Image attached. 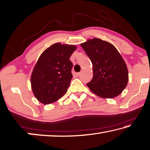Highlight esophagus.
<instances>
[{
    "mask_svg": "<svg viewBox=\"0 0 150 150\" xmlns=\"http://www.w3.org/2000/svg\"><path fill=\"white\" fill-rule=\"evenodd\" d=\"M81 74H82V73H81V72L77 73V77H80V76L81 75Z\"/></svg>",
    "mask_w": 150,
    "mask_h": 150,
    "instance_id": "esophagus-1",
    "label": "esophagus"
}]
</instances>
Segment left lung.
Instances as JSON below:
<instances>
[{"label": "left lung", "mask_w": 150, "mask_h": 150, "mask_svg": "<svg viewBox=\"0 0 150 150\" xmlns=\"http://www.w3.org/2000/svg\"><path fill=\"white\" fill-rule=\"evenodd\" d=\"M92 62L93 77L87 87L103 98H115L128 81L126 65L116 48L108 42L93 38L81 44Z\"/></svg>", "instance_id": "obj_1"}]
</instances>
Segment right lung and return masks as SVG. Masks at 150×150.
<instances>
[{
    "mask_svg": "<svg viewBox=\"0 0 150 150\" xmlns=\"http://www.w3.org/2000/svg\"><path fill=\"white\" fill-rule=\"evenodd\" d=\"M76 48L56 43L40 55L31 76L32 91L40 102L54 103L67 93L73 77L69 58Z\"/></svg>",
    "mask_w": 150,
    "mask_h": 150,
    "instance_id": "obj_1",
    "label": "right lung"
}]
</instances>
